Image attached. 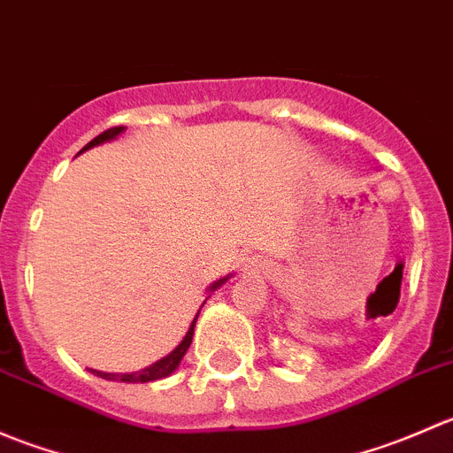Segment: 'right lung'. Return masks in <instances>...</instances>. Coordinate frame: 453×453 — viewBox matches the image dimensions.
<instances>
[{
	"mask_svg": "<svg viewBox=\"0 0 453 453\" xmlns=\"http://www.w3.org/2000/svg\"><path fill=\"white\" fill-rule=\"evenodd\" d=\"M122 131H125V127H113V129L104 131V134H100L98 138L91 140L89 144H85V149H83V150H89L91 146H98V144H104V142L116 140L118 135L122 134ZM83 150H81V153H83ZM230 278H232V273H230V276L219 278L217 282H212V285L208 287V296H205V300L210 298V291H214V289H217V287H221L223 282H227V280H230ZM205 300H203V304H205ZM203 304H201V307H203ZM201 307H199V311H201ZM199 311H197V315H195V319H193V324H190V326H188V331H186L184 340H181L180 344H177L175 349H173L171 353L166 355V357L157 359V362L150 364V366H146V368L138 370V372H122V374H120V372H103V370H94V368H89V370H91V374H96V377L107 379V381H125V383H146V381H157V379L168 377V374H173V372H175L177 368H180L181 359H184V355H186V350L190 349V342H193L195 324H197Z\"/></svg>",
	"mask_w": 453,
	"mask_h": 453,
	"instance_id": "add662e5",
	"label": "right lung"
}]
</instances>
